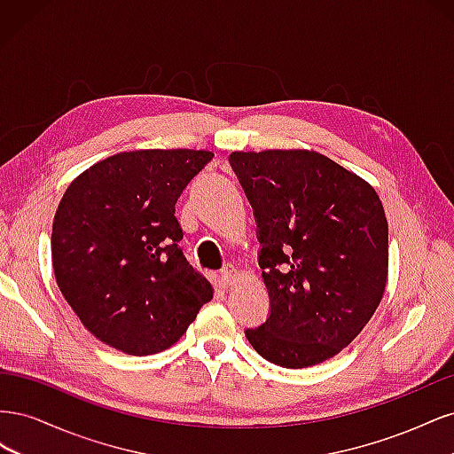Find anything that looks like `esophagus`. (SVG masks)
<instances>
[{
	"instance_id": "obj_1",
	"label": "esophagus",
	"mask_w": 454,
	"mask_h": 454,
	"mask_svg": "<svg viewBox=\"0 0 454 454\" xmlns=\"http://www.w3.org/2000/svg\"><path fill=\"white\" fill-rule=\"evenodd\" d=\"M239 277H240V272H239L235 267H225V269L222 270V282H223L225 286H232V284H235V282L239 280Z\"/></svg>"
}]
</instances>
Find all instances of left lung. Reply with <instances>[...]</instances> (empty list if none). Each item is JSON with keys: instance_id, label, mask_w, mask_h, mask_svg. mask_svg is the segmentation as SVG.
<instances>
[{"instance_id": "8db88e82", "label": "left lung", "mask_w": 454, "mask_h": 454, "mask_svg": "<svg viewBox=\"0 0 454 454\" xmlns=\"http://www.w3.org/2000/svg\"><path fill=\"white\" fill-rule=\"evenodd\" d=\"M254 206L270 316L246 339L274 365L333 358L375 314L388 280V222L375 187L312 149L235 151Z\"/></svg>"}]
</instances>
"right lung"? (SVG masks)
Segmentation results:
<instances>
[{"label":"right lung","mask_w":454,"mask_h":454,"mask_svg":"<svg viewBox=\"0 0 454 454\" xmlns=\"http://www.w3.org/2000/svg\"><path fill=\"white\" fill-rule=\"evenodd\" d=\"M214 153L122 151L81 172L54 214L51 255L67 305L104 345L132 356L177 342L214 287L177 242L176 200Z\"/></svg>","instance_id":"add662e5"}]
</instances>
